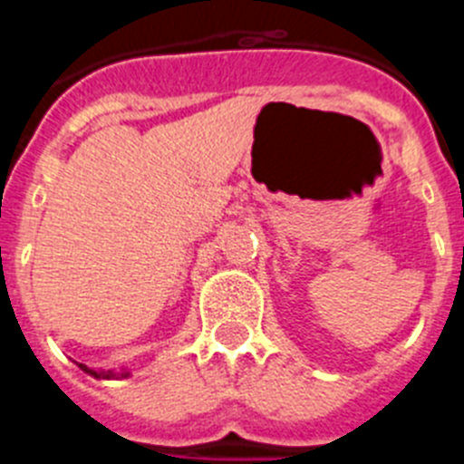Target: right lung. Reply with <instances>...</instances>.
<instances>
[{"mask_svg": "<svg viewBox=\"0 0 464 464\" xmlns=\"http://www.w3.org/2000/svg\"><path fill=\"white\" fill-rule=\"evenodd\" d=\"M81 370L85 372V374L94 376V379H113V376H130V372H121V374H116V372H97V370H90V367H85V364H79Z\"/></svg>", "mask_w": 464, "mask_h": 464, "instance_id": "obj_1", "label": "right lung"}]
</instances>
